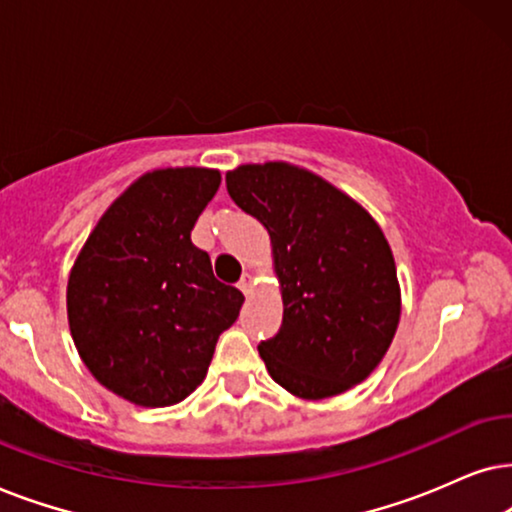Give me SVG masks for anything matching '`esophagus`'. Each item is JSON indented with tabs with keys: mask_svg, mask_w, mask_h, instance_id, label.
<instances>
[{
	"mask_svg": "<svg viewBox=\"0 0 512 512\" xmlns=\"http://www.w3.org/2000/svg\"><path fill=\"white\" fill-rule=\"evenodd\" d=\"M252 285H255V278H252V274H243L241 281H238V290H241L243 295H250Z\"/></svg>",
	"mask_w": 512,
	"mask_h": 512,
	"instance_id": "esophagus-1",
	"label": "esophagus"
}]
</instances>
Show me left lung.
Returning a JSON list of instances; mask_svg holds the SVG:
<instances>
[{
  "label": "left lung",
  "mask_w": 512,
  "mask_h": 512,
  "mask_svg": "<svg viewBox=\"0 0 512 512\" xmlns=\"http://www.w3.org/2000/svg\"><path fill=\"white\" fill-rule=\"evenodd\" d=\"M227 192L274 245L283 323L257 346L271 379L311 400L360 384L400 318L395 262L379 224L323 177L288 163L231 170Z\"/></svg>",
  "instance_id": "obj_1"
}]
</instances>
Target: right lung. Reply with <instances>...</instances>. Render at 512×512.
Segmentation results:
<instances>
[{"instance_id":"1","label":"right lung","mask_w":512,"mask_h":512,"mask_svg":"<svg viewBox=\"0 0 512 512\" xmlns=\"http://www.w3.org/2000/svg\"><path fill=\"white\" fill-rule=\"evenodd\" d=\"M220 187L208 168L142 175L102 215L67 283L84 365L142 407L185 400L206 377L243 295L213 276L192 229Z\"/></svg>"}]
</instances>
